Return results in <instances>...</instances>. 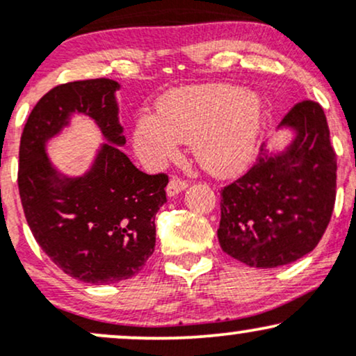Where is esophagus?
Masks as SVG:
<instances>
[{
  "instance_id": "obj_1",
  "label": "esophagus",
  "mask_w": 356,
  "mask_h": 356,
  "mask_svg": "<svg viewBox=\"0 0 356 356\" xmlns=\"http://www.w3.org/2000/svg\"><path fill=\"white\" fill-rule=\"evenodd\" d=\"M187 187V182L184 181V179H179V177H172L170 179V182L167 184V195H177L179 192H182L184 189Z\"/></svg>"
}]
</instances>
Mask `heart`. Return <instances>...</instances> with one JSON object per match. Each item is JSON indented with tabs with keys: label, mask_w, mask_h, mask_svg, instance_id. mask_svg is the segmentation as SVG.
I'll return each mask as SVG.
<instances>
[{
	"label": "heart",
	"mask_w": 356,
	"mask_h": 356,
	"mask_svg": "<svg viewBox=\"0 0 356 356\" xmlns=\"http://www.w3.org/2000/svg\"><path fill=\"white\" fill-rule=\"evenodd\" d=\"M261 122L263 105L256 95L232 85H201L167 95L157 117H138L132 144L142 162L161 167L177 157L179 142H186L204 170L234 177L252 162Z\"/></svg>",
	"instance_id": "1"
}]
</instances>
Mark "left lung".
<instances>
[{"instance_id":"obj_1","label":"left lung","mask_w":356,"mask_h":356,"mask_svg":"<svg viewBox=\"0 0 356 356\" xmlns=\"http://www.w3.org/2000/svg\"><path fill=\"white\" fill-rule=\"evenodd\" d=\"M280 127L295 132L283 152L264 145L256 164L220 191L219 244L251 268H277L312 252L337 197V154L321 105L303 100Z\"/></svg>"}]
</instances>
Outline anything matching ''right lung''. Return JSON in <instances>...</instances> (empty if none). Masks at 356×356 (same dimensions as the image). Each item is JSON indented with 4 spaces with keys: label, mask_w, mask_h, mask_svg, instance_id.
Wrapping results in <instances>:
<instances>
[{
    "label": "right lung",
    "mask_w": 356,
    "mask_h": 356,
    "mask_svg": "<svg viewBox=\"0 0 356 356\" xmlns=\"http://www.w3.org/2000/svg\"><path fill=\"white\" fill-rule=\"evenodd\" d=\"M110 79L70 81L44 93L19 142L18 189L36 243L61 271L92 284H112L140 271L154 252L155 214L167 201L165 174L138 170L117 145L125 144ZM72 113L96 120L109 142L87 175L67 178L44 145Z\"/></svg>",
    "instance_id": "obj_1"
}]
</instances>
